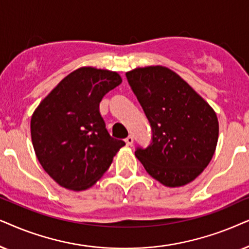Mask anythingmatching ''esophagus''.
Here are the masks:
<instances>
[{"mask_svg":"<svg viewBox=\"0 0 249 249\" xmlns=\"http://www.w3.org/2000/svg\"><path fill=\"white\" fill-rule=\"evenodd\" d=\"M133 141H134V139H133V137H132V135H128V137L125 139V142H126L127 145L133 144Z\"/></svg>","mask_w":249,"mask_h":249,"instance_id":"obj_1","label":"esophagus"}]
</instances>
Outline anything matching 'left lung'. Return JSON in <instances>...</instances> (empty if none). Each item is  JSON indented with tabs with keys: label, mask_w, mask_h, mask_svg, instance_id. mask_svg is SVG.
Here are the masks:
<instances>
[{
	"label": "left lung",
	"mask_w": 249,
	"mask_h": 249,
	"mask_svg": "<svg viewBox=\"0 0 249 249\" xmlns=\"http://www.w3.org/2000/svg\"><path fill=\"white\" fill-rule=\"evenodd\" d=\"M152 128V142L135 156L165 187L190 183L203 173L216 149L218 121L214 109L177 72L164 66L126 72Z\"/></svg>",
	"instance_id": "obj_1"
}]
</instances>
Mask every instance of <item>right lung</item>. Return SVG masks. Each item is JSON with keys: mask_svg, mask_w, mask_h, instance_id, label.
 Here are the masks:
<instances>
[{"mask_svg": "<svg viewBox=\"0 0 249 249\" xmlns=\"http://www.w3.org/2000/svg\"><path fill=\"white\" fill-rule=\"evenodd\" d=\"M122 83L118 72L81 67L41 101L31 119L36 157L59 185L83 191L95 184L125 142L106 130L99 105Z\"/></svg>", "mask_w": 249, "mask_h": 249, "instance_id": "right-lung-1", "label": "right lung"}]
</instances>
